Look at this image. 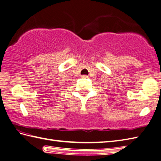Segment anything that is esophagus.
<instances>
[{
	"label": "esophagus",
	"mask_w": 161,
	"mask_h": 161,
	"mask_svg": "<svg viewBox=\"0 0 161 161\" xmlns=\"http://www.w3.org/2000/svg\"><path fill=\"white\" fill-rule=\"evenodd\" d=\"M81 78L86 79V78H88V76L87 75H82V76H81Z\"/></svg>",
	"instance_id": "obj_1"
}]
</instances>
